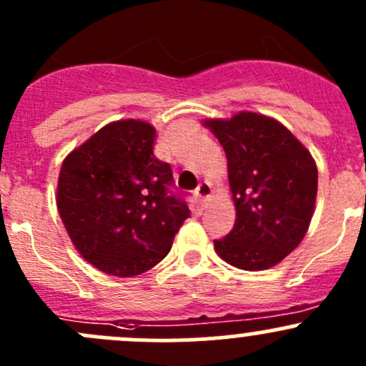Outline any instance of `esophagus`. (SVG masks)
Wrapping results in <instances>:
<instances>
[{"mask_svg": "<svg viewBox=\"0 0 366 366\" xmlns=\"http://www.w3.org/2000/svg\"><path fill=\"white\" fill-rule=\"evenodd\" d=\"M210 194H212V187H210L209 182H200V186H198L197 191H194V197L198 198L200 204H204Z\"/></svg>", "mask_w": 366, "mask_h": 366, "instance_id": "34e87169", "label": "esophagus"}]
</instances>
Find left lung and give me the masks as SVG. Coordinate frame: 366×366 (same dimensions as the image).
<instances>
[{"mask_svg": "<svg viewBox=\"0 0 366 366\" xmlns=\"http://www.w3.org/2000/svg\"><path fill=\"white\" fill-rule=\"evenodd\" d=\"M223 147L235 205L230 234L217 254L244 271L280 264L306 235L317 198V166L296 136L265 114L241 112L205 120Z\"/></svg>", "mask_w": 366, "mask_h": 366, "instance_id": "8db88e82", "label": "left lung"}]
</instances>
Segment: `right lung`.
Segmentation results:
<instances>
[{
    "label": "right lung",
    "mask_w": 366,
    "mask_h": 366,
    "mask_svg": "<svg viewBox=\"0 0 366 366\" xmlns=\"http://www.w3.org/2000/svg\"><path fill=\"white\" fill-rule=\"evenodd\" d=\"M154 139L147 122H112L61 164L58 212L81 257L106 274L131 278L159 264L191 214Z\"/></svg>",
    "instance_id": "obj_1"
}]
</instances>
